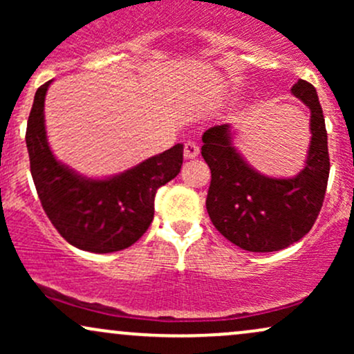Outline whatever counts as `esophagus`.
I'll use <instances>...</instances> for the list:
<instances>
[{
    "mask_svg": "<svg viewBox=\"0 0 354 354\" xmlns=\"http://www.w3.org/2000/svg\"><path fill=\"white\" fill-rule=\"evenodd\" d=\"M200 154V146H198L194 141H186L185 143V158L186 160H193Z\"/></svg>",
    "mask_w": 354,
    "mask_h": 354,
    "instance_id": "1",
    "label": "esophagus"
}]
</instances>
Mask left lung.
I'll use <instances>...</instances> for the list:
<instances>
[{
	"instance_id": "obj_1",
	"label": "left lung",
	"mask_w": 354,
	"mask_h": 354,
	"mask_svg": "<svg viewBox=\"0 0 354 354\" xmlns=\"http://www.w3.org/2000/svg\"><path fill=\"white\" fill-rule=\"evenodd\" d=\"M291 93L311 111V141L303 169L293 178L256 171L234 148L231 126L203 133L201 154L211 169L206 209L214 228L253 253H270L299 241L318 218L330 176L328 133L313 84L299 80Z\"/></svg>"
}]
</instances>
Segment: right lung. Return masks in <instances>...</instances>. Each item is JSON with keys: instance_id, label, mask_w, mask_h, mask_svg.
I'll return each instance as SVG.
<instances>
[{"instance_id": "add662e5", "label": "right lung", "mask_w": 354, "mask_h": 354, "mask_svg": "<svg viewBox=\"0 0 354 354\" xmlns=\"http://www.w3.org/2000/svg\"><path fill=\"white\" fill-rule=\"evenodd\" d=\"M51 81L36 91L26 128L31 176L44 213L61 236L83 251L113 253L135 245L151 225L158 188L180 173L183 145L115 176H83L56 160L48 143L44 98Z\"/></svg>"}]
</instances>
